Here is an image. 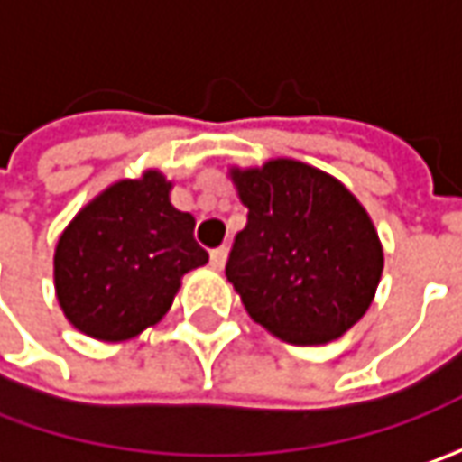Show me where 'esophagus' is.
<instances>
[{"label":"esophagus","instance_id":"1","mask_svg":"<svg viewBox=\"0 0 462 462\" xmlns=\"http://www.w3.org/2000/svg\"><path fill=\"white\" fill-rule=\"evenodd\" d=\"M226 259H228V249H226V246H218V249L210 252V264H213L216 270H223V267H226Z\"/></svg>","mask_w":462,"mask_h":462}]
</instances>
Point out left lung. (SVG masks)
Instances as JSON below:
<instances>
[{"label": "left lung", "instance_id": "1", "mask_svg": "<svg viewBox=\"0 0 462 462\" xmlns=\"http://www.w3.org/2000/svg\"><path fill=\"white\" fill-rule=\"evenodd\" d=\"M228 177L249 208L226 264L246 313L291 345L342 337L383 275V244L363 203L298 159L231 167Z\"/></svg>", "mask_w": 462, "mask_h": 462}]
</instances>
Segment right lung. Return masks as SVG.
I'll return each instance as SVG.
<instances>
[{
  "mask_svg": "<svg viewBox=\"0 0 462 462\" xmlns=\"http://www.w3.org/2000/svg\"><path fill=\"white\" fill-rule=\"evenodd\" d=\"M159 169L117 180L63 228L53 254L56 298L69 324L99 342H125L153 327L189 270L208 262L195 218L171 205Z\"/></svg>",
  "mask_w": 462,
  "mask_h": 462,
  "instance_id": "add662e5",
  "label": "right lung"
}]
</instances>
